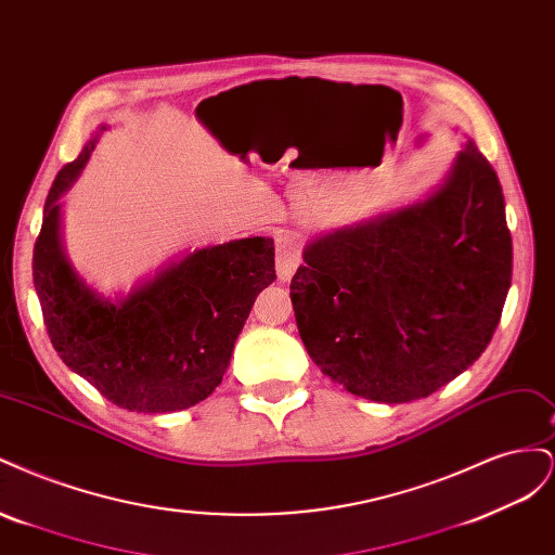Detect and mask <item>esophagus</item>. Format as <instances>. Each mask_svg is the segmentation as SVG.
Here are the masks:
<instances>
[{"label": "esophagus", "instance_id": "34e87169", "mask_svg": "<svg viewBox=\"0 0 555 555\" xmlns=\"http://www.w3.org/2000/svg\"><path fill=\"white\" fill-rule=\"evenodd\" d=\"M300 263V249L298 243L287 236V233H282V236L275 238V268H278V278L282 282L292 280L294 271Z\"/></svg>", "mask_w": 555, "mask_h": 555}]
</instances>
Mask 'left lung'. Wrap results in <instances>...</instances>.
<instances>
[{
	"label": "left lung",
	"instance_id": "left-lung-1",
	"mask_svg": "<svg viewBox=\"0 0 555 555\" xmlns=\"http://www.w3.org/2000/svg\"><path fill=\"white\" fill-rule=\"evenodd\" d=\"M292 278L310 359L349 393L410 402L489 347L512 284L500 180L467 141L440 190L324 233Z\"/></svg>",
	"mask_w": 555,
	"mask_h": 555
}]
</instances>
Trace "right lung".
Returning a JSON list of instances; mask_svg holds the SVG:
<instances>
[{
	"mask_svg": "<svg viewBox=\"0 0 555 555\" xmlns=\"http://www.w3.org/2000/svg\"><path fill=\"white\" fill-rule=\"evenodd\" d=\"M94 143L57 173L31 257L48 338L113 405L143 414L188 410L222 382L255 298L275 280L273 238L196 249L120 300L99 296L64 257L57 204Z\"/></svg>",
	"mask_w": 555,
	"mask_h": 555,
	"instance_id": "add662e5",
	"label": "right lung"
}]
</instances>
